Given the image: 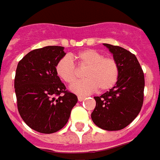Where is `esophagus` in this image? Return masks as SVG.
Listing matches in <instances>:
<instances>
[{
  "label": "esophagus",
  "instance_id": "esophagus-1",
  "mask_svg": "<svg viewBox=\"0 0 160 160\" xmlns=\"http://www.w3.org/2000/svg\"><path fill=\"white\" fill-rule=\"evenodd\" d=\"M84 98H85L84 96H78V101H79V102H81V101H82V100H83V99H84Z\"/></svg>",
  "mask_w": 160,
  "mask_h": 160
}]
</instances>
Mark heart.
I'll return each mask as SVG.
<instances>
[{
    "label": "heart",
    "mask_w": 160,
    "mask_h": 160,
    "mask_svg": "<svg viewBox=\"0 0 160 160\" xmlns=\"http://www.w3.org/2000/svg\"><path fill=\"white\" fill-rule=\"evenodd\" d=\"M81 66H86V78L74 82L70 87L71 91L78 95H88L99 88L101 91L112 89L118 81L120 67L117 61L104 57L103 54L95 49H86L71 55ZM57 75L63 81L71 83L77 78V68L71 57H62L56 64Z\"/></svg>",
    "instance_id": "b5f03b06"
}]
</instances>
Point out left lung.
I'll use <instances>...</instances> for the list:
<instances>
[{
	"mask_svg": "<svg viewBox=\"0 0 160 160\" xmlns=\"http://www.w3.org/2000/svg\"><path fill=\"white\" fill-rule=\"evenodd\" d=\"M103 45L117 61L120 76L109 91L94 97L96 105L91 119L100 128L117 131L128 126L140 112L144 101L145 78L134 54L121 46Z\"/></svg>",
	"mask_w": 160,
	"mask_h": 160,
	"instance_id": "1",
	"label": "left lung"
}]
</instances>
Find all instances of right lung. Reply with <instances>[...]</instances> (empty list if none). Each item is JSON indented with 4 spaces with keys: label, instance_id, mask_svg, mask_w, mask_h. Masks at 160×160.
<instances>
[{
    "label": "right lung",
    "instance_id": "obj_1",
    "mask_svg": "<svg viewBox=\"0 0 160 160\" xmlns=\"http://www.w3.org/2000/svg\"><path fill=\"white\" fill-rule=\"evenodd\" d=\"M64 49L57 46L35 49L17 65L14 89L18 110L28 127L41 133L63 128L78 102L77 96L66 90L57 75L56 64L65 55Z\"/></svg>",
    "mask_w": 160,
    "mask_h": 160
}]
</instances>
